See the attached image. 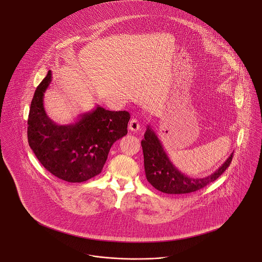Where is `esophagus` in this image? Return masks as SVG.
<instances>
[{
    "instance_id": "34e87169",
    "label": "esophagus",
    "mask_w": 262,
    "mask_h": 262,
    "mask_svg": "<svg viewBox=\"0 0 262 262\" xmlns=\"http://www.w3.org/2000/svg\"><path fill=\"white\" fill-rule=\"evenodd\" d=\"M140 127V124L138 122V120L136 118H133L129 123H128V128L132 130V132H137Z\"/></svg>"
}]
</instances>
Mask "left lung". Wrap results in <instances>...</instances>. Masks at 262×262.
I'll use <instances>...</instances> for the list:
<instances>
[{
  "instance_id": "1",
  "label": "left lung",
  "mask_w": 262,
  "mask_h": 262,
  "mask_svg": "<svg viewBox=\"0 0 262 262\" xmlns=\"http://www.w3.org/2000/svg\"><path fill=\"white\" fill-rule=\"evenodd\" d=\"M141 146L147 180L155 189L169 194L189 193L204 188L226 171L233 157V153H231L226 162L211 175L203 178H193L180 171L173 164L163 149L161 140L150 126H147Z\"/></svg>"
}]
</instances>
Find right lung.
Segmentation results:
<instances>
[{
	"mask_svg": "<svg viewBox=\"0 0 262 262\" xmlns=\"http://www.w3.org/2000/svg\"><path fill=\"white\" fill-rule=\"evenodd\" d=\"M51 80L49 71L35 91L28 119V142L46 170L67 182H85L101 172L111 146L127 134L130 115L97 105L80 114L75 123L58 125L43 106Z\"/></svg>",
	"mask_w": 262,
	"mask_h": 262,
	"instance_id": "right-lung-1",
	"label": "right lung"
}]
</instances>
